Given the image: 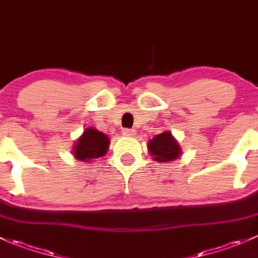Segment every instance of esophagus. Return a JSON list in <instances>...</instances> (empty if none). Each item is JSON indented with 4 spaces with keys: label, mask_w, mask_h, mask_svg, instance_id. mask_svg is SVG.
Here are the masks:
<instances>
[{
    "label": "esophagus",
    "mask_w": 258,
    "mask_h": 258,
    "mask_svg": "<svg viewBox=\"0 0 258 258\" xmlns=\"http://www.w3.org/2000/svg\"><path fill=\"white\" fill-rule=\"evenodd\" d=\"M122 132H123V135H126V136H132V135H135V130L131 128H123Z\"/></svg>",
    "instance_id": "esophagus-1"
}]
</instances>
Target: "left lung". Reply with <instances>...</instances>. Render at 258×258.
<instances>
[{"instance_id": "obj_1", "label": "left lung", "mask_w": 258, "mask_h": 258, "mask_svg": "<svg viewBox=\"0 0 258 258\" xmlns=\"http://www.w3.org/2000/svg\"><path fill=\"white\" fill-rule=\"evenodd\" d=\"M148 151L152 153V156H155L153 158L158 162L173 161L181 153V148L170 132H163L151 140L148 144Z\"/></svg>"}]
</instances>
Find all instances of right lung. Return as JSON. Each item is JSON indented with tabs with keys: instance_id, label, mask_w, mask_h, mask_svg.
I'll return each mask as SVG.
<instances>
[{
	"instance_id": "1",
	"label": "right lung",
	"mask_w": 258,
	"mask_h": 258,
	"mask_svg": "<svg viewBox=\"0 0 258 258\" xmlns=\"http://www.w3.org/2000/svg\"><path fill=\"white\" fill-rule=\"evenodd\" d=\"M110 145V140L102 132L95 128H87L82 136L77 140L74 147V155L80 161H91L106 155Z\"/></svg>"
}]
</instances>
